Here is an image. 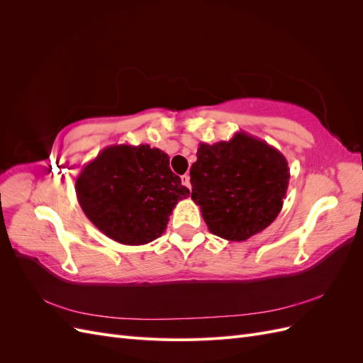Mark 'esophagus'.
Segmentation results:
<instances>
[{
    "instance_id": "esophagus-1",
    "label": "esophagus",
    "mask_w": 363,
    "mask_h": 363,
    "mask_svg": "<svg viewBox=\"0 0 363 363\" xmlns=\"http://www.w3.org/2000/svg\"><path fill=\"white\" fill-rule=\"evenodd\" d=\"M182 183L186 186V188L191 189V177H189V174L182 175Z\"/></svg>"
}]
</instances>
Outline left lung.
<instances>
[{
  "mask_svg": "<svg viewBox=\"0 0 363 363\" xmlns=\"http://www.w3.org/2000/svg\"><path fill=\"white\" fill-rule=\"evenodd\" d=\"M281 152L245 131L213 145L200 144L191 167V199L208 232L240 242L274 223L289 184Z\"/></svg>",
  "mask_w": 363,
  "mask_h": 363,
  "instance_id": "left-lung-1",
  "label": "left lung"
}]
</instances>
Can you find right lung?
Wrapping results in <instances>:
<instances>
[{
    "instance_id": "add662e5",
    "label": "right lung",
    "mask_w": 363,
    "mask_h": 363,
    "mask_svg": "<svg viewBox=\"0 0 363 363\" xmlns=\"http://www.w3.org/2000/svg\"><path fill=\"white\" fill-rule=\"evenodd\" d=\"M75 194L89 221L124 245H144L167 228L189 189L169 168V156L150 145H111L84 164Z\"/></svg>"
}]
</instances>
